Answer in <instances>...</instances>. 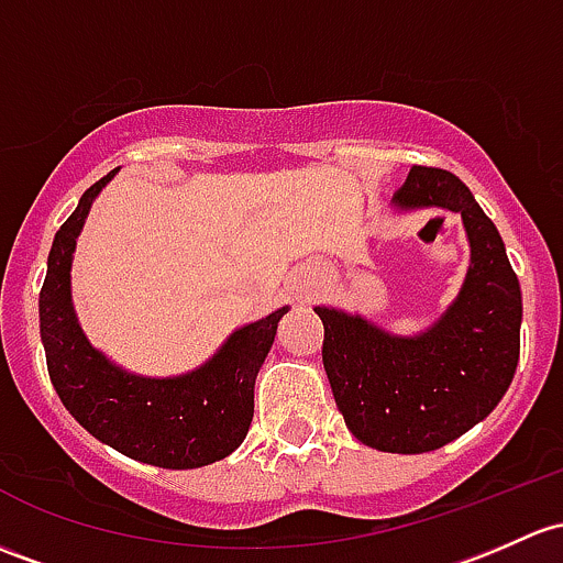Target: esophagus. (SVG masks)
I'll return each instance as SVG.
<instances>
[{
  "label": "esophagus",
  "instance_id": "esophagus-1",
  "mask_svg": "<svg viewBox=\"0 0 563 563\" xmlns=\"http://www.w3.org/2000/svg\"><path fill=\"white\" fill-rule=\"evenodd\" d=\"M312 288H316V277L307 275V272H305V275H297V277H294L291 291H297V297H299V299H310Z\"/></svg>",
  "mask_w": 563,
  "mask_h": 563
}]
</instances>
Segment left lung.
Segmentation results:
<instances>
[{"label": "left lung", "instance_id": "8db88e82", "mask_svg": "<svg viewBox=\"0 0 563 563\" xmlns=\"http://www.w3.org/2000/svg\"><path fill=\"white\" fill-rule=\"evenodd\" d=\"M394 207L459 212L470 269L440 321L396 336L334 307L323 321V369L347 429L383 453H429L481 423L510 388L520 356V286L494 221L448 169L412 167Z\"/></svg>", "mask_w": 563, "mask_h": 563}]
</instances>
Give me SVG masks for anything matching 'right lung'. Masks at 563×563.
<instances>
[{
  "label": "right lung",
  "mask_w": 563,
  "mask_h": 563,
  "mask_svg": "<svg viewBox=\"0 0 563 563\" xmlns=\"http://www.w3.org/2000/svg\"><path fill=\"white\" fill-rule=\"evenodd\" d=\"M112 175L115 169L82 194L47 253L40 291L47 375L75 421L99 442L142 464L197 470L227 459L245 440L253 421L256 375L288 307L236 329L216 356L188 375L158 380L110 364L91 347L75 318L69 269L88 210Z\"/></svg>",
  "instance_id": "add662e5"
}]
</instances>
